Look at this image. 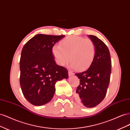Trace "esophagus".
Here are the masks:
<instances>
[{
	"instance_id": "obj_1",
	"label": "esophagus",
	"mask_w": 130,
	"mask_h": 130,
	"mask_svg": "<svg viewBox=\"0 0 130 130\" xmlns=\"http://www.w3.org/2000/svg\"><path fill=\"white\" fill-rule=\"evenodd\" d=\"M73 74H74V73L73 72H72L71 71H68V75H69V76H72Z\"/></svg>"
}]
</instances>
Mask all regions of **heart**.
<instances>
[{"label":"heart","mask_w":130,"mask_h":130,"mask_svg":"<svg viewBox=\"0 0 130 130\" xmlns=\"http://www.w3.org/2000/svg\"><path fill=\"white\" fill-rule=\"evenodd\" d=\"M95 46L90 39L72 36L61 41L60 45H55L52 53L57 63L64 66L70 60L71 68L84 70L92 64L95 55Z\"/></svg>","instance_id":"1"}]
</instances>
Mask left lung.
Wrapping results in <instances>:
<instances>
[{
  "label": "left lung",
  "mask_w": 130,
  "mask_h": 130,
  "mask_svg": "<svg viewBox=\"0 0 130 130\" xmlns=\"http://www.w3.org/2000/svg\"><path fill=\"white\" fill-rule=\"evenodd\" d=\"M95 46V55L86 71L75 74L80 79L76 99L86 107H95L107 93L111 73V56L107 46L96 36L88 35Z\"/></svg>",
  "instance_id": "8db88e82"
}]
</instances>
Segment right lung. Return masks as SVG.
Returning a JSON list of instances; mask_svg holds the SVG:
<instances>
[{
  "instance_id": "add662e5",
  "label": "right lung",
  "mask_w": 130,
  "mask_h": 130,
  "mask_svg": "<svg viewBox=\"0 0 130 130\" xmlns=\"http://www.w3.org/2000/svg\"><path fill=\"white\" fill-rule=\"evenodd\" d=\"M64 35L38 34L23 46L20 59V85L26 99L35 106L48 103L56 82L68 77V70L56 64L52 48Z\"/></svg>"
}]
</instances>
